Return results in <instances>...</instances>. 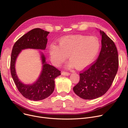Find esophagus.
I'll list each match as a JSON object with an SVG mask.
<instances>
[{
  "label": "esophagus",
  "instance_id": "esophagus-1",
  "mask_svg": "<svg viewBox=\"0 0 128 128\" xmlns=\"http://www.w3.org/2000/svg\"><path fill=\"white\" fill-rule=\"evenodd\" d=\"M61 74L62 76H68L70 75V73L68 72H65V71H63L62 72Z\"/></svg>",
  "mask_w": 128,
  "mask_h": 128
}]
</instances>
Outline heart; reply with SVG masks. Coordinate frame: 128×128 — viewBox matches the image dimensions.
<instances>
[{
	"mask_svg": "<svg viewBox=\"0 0 128 128\" xmlns=\"http://www.w3.org/2000/svg\"><path fill=\"white\" fill-rule=\"evenodd\" d=\"M101 48L99 40L83 35L67 36L60 38L58 46L51 44L49 53L52 62L56 66L63 63L68 56L70 66L81 69L89 65L98 54Z\"/></svg>",
	"mask_w": 128,
	"mask_h": 128,
	"instance_id": "1",
	"label": "heart"
}]
</instances>
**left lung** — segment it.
Listing matches in <instances>:
<instances>
[{"instance_id":"1","label":"left lung","mask_w":128,"mask_h":128,"mask_svg":"<svg viewBox=\"0 0 128 128\" xmlns=\"http://www.w3.org/2000/svg\"><path fill=\"white\" fill-rule=\"evenodd\" d=\"M102 48L98 59L80 72V80L73 90L80 97L86 100L97 98L110 88L118 67V57L114 42L103 32Z\"/></svg>"}]
</instances>
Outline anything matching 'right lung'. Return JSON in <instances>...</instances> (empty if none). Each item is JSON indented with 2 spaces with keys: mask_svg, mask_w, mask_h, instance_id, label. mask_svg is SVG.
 <instances>
[{
  "mask_svg": "<svg viewBox=\"0 0 128 128\" xmlns=\"http://www.w3.org/2000/svg\"><path fill=\"white\" fill-rule=\"evenodd\" d=\"M49 32L40 28H35L23 35L14 44L10 58V73L15 84L20 93L30 100L39 101L48 98L54 92V79L61 75V71L46 62L42 55V70L39 78L33 84H24L18 79L15 70L16 59L22 50L34 48L45 50L48 42L46 38Z\"/></svg>",
  "mask_w": 128,
  "mask_h": 128,
  "instance_id": "obj_1",
  "label": "right lung"
}]
</instances>
